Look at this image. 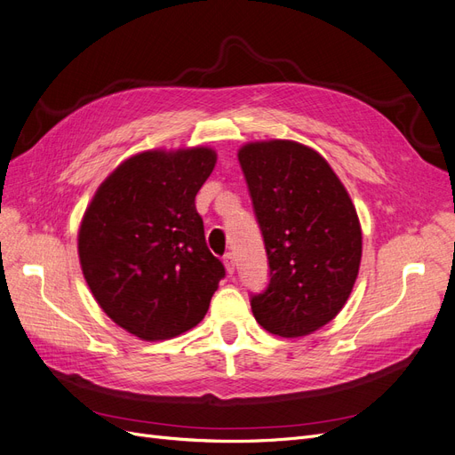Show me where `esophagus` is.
<instances>
[{
    "label": "esophagus",
    "mask_w": 455,
    "mask_h": 455,
    "mask_svg": "<svg viewBox=\"0 0 455 455\" xmlns=\"http://www.w3.org/2000/svg\"><path fill=\"white\" fill-rule=\"evenodd\" d=\"M224 266L228 269L229 275H233V271H235V256H233V252H226L224 256Z\"/></svg>",
    "instance_id": "esophagus-1"
}]
</instances>
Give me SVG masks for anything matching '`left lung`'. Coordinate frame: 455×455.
I'll list each match as a JSON object with an SVG mask.
<instances>
[{"label":"left lung","instance_id":"8db88e82","mask_svg":"<svg viewBox=\"0 0 455 455\" xmlns=\"http://www.w3.org/2000/svg\"><path fill=\"white\" fill-rule=\"evenodd\" d=\"M239 163L269 261L252 313L271 334L307 336L332 321L353 291L363 256L359 216L326 159L304 144H246Z\"/></svg>","mask_w":455,"mask_h":455}]
</instances>
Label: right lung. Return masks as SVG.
Returning a JSON list of instances; mask_svg holds the SVG:
<instances>
[{
    "label": "right lung",
    "instance_id": "add662e5",
    "mask_svg": "<svg viewBox=\"0 0 455 455\" xmlns=\"http://www.w3.org/2000/svg\"><path fill=\"white\" fill-rule=\"evenodd\" d=\"M214 164L211 148L144 151L106 178L85 211L77 237L85 281L109 319L136 338L194 328L224 279L196 209Z\"/></svg>",
    "mask_w": 455,
    "mask_h": 455
}]
</instances>
